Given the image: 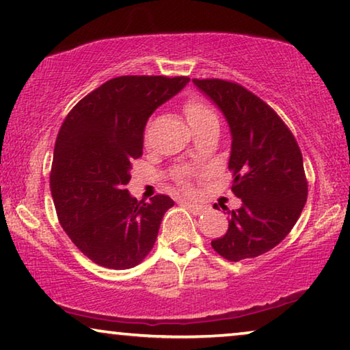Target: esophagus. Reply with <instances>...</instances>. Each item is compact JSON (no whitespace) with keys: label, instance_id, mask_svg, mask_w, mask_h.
<instances>
[{"label":"esophagus","instance_id":"esophagus-1","mask_svg":"<svg viewBox=\"0 0 350 350\" xmlns=\"http://www.w3.org/2000/svg\"><path fill=\"white\" fill-rule=\"evenodd\" d=\"M180 204L184 205V207H187L188 210H190L193 215H202L205 210H207V207H205V205H202V204H193L190 201H187V199H182Z\"/></svg>","mask_w":350,"mask_h":350}]
</instances>
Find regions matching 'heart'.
Listing matches in <instances>:
<instances>
[{
  "instance_id": "b5f03b06",
  "label": "heart",
  "mask_w": 350,
  "mask_h": 350,
  "mask_svg": "<svg viewBox=\"0 0 350 350\" xmlns=\"http://www.w3.org/2000/svg\"><path fill=\"white\" fill-rule=\"evenodd\" d=\"M184 113L187 116L188 123L193 127V131H196L198 127H201L207 123H213L216 121V113L212 110L210 105L205 104L204 101L198 98H190L184 103ZM218 123V121H216ZM176 179L180 182V184H187V173L185 171H179L176 174Z\"/></svg>"
}]
</instances>
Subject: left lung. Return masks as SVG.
I'll return each mask as SVG.
<instances>
[{
  "mask_svg": "<svg viewBox=\"0 0 350 350\" xmlns=\"http://www.w3.org/2000/svg\"><path fill=\"white\" fill-rule=\"evenodd\" d=\"M193 82L229 123L232 191L241 199L237 210L221 205L229 215V229L212 247L230 262L258 257L290 234L307 202L301 149L274 109L247 88L223 79Z\"/></svg>",
  "mask_w": 350,
  "mask_h": 350,
  "instance_id": "left-lung-1",
  "label": "left lung"
}]
</instances>
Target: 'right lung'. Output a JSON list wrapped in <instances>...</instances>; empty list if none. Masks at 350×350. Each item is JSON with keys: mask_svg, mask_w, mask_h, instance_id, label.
Returning <instances> with one entry per match:
<instances>
[{"mask_svg": "<svg viewBox=\"0 0 350 350\" xmlns=\"http://www.w3.org/2000/svg\"><path fill=\"white\" fill-rule=\"evenodd\" d=\"M190 77L120 76L82 98L64 120L49 176L60 226L99 266L129 269L157 240L174 201L155 195L137 201L126 190L132 160L143 154V132L159 105Z\"/></svg>", "mask_w": 350, "mask_h": 350, "instance_id": "1", "label": "right lung"}]
</instances>
